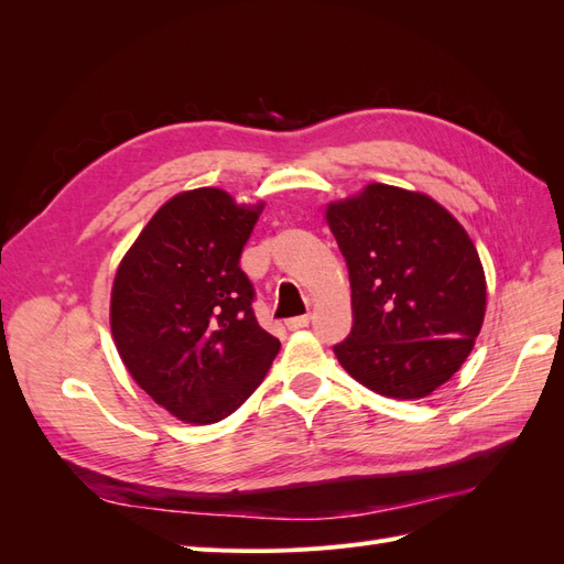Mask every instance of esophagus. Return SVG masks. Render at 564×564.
I'll return each instance as SVG.
<instances>
[{
    "mask_svg": "<svg viewBox=\"0 0 564 564\" xmlns=\"http://www.w3.org/2000/svg\"><path fill=\"white\" fill-rule=\"evenodd\" d=\"M311 324V315H299V317H292V319H286V329H292V332H296V329H303V327H308Z\"/></svg>",
    "mask_w": 564,
    "mask_h": 564,
    "instance_id": "obj_1",
    "label": "esophagus"
}]
</instances>
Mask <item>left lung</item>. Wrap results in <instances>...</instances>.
<instances>
[{
	"label": "left lung",
	"instance_id": "obj_1",
	"mask_svg": "<svg viewBox=\"0 0 564 564\" xmlns=\"http://www.w3.org/2000/svg\"><path fill=\"white\" fill-rule=\"evenodd\" d=\"M344 253L352 327L334 346L355 381L419 400L466 362L487 305L485 270L468 232L435 199L386 183L327 207Z\"/></svg>",
	"mask_w": 564,
	"mask_h": 564
}]
</instances>
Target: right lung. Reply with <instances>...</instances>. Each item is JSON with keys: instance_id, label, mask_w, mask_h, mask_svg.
I'll use <instances>...</instances> for the list:
<instances>
[{"instance_id": "right-lung-1", "label": "right lung", "mask_w": 564, "mask_h": 564, "mask_svg": "<svg viewBox=\"0 0 564 564\" xmlns=\"http://www.w3.org/2000/svg\"><path fill=\"white\" fill-rule=\"evenodd\" d=\"M263 204L247 209L218 187L169 199L117 268L110 327L148 395L187 423L230 416L280 350L253 315L242 249Z\"/></svg>"}]
</instances>
